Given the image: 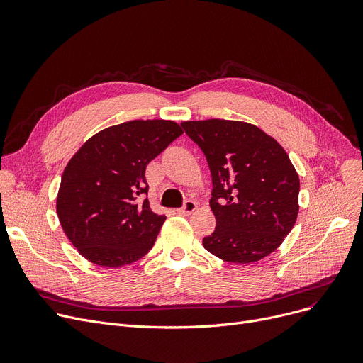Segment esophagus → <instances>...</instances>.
<instances>
[{
	"label": "esophagus",
	"mask_w": 363,
	"mask_h": 363,
	"mask_svg": "<svg viewBox=\"0 0 363 363\" xmlns=\"http://www.w3.org/2000/svg\"><path fill=\"white\" fill-rule=\"evenodd\" d=\"M197 208V203L194 200H186L181 208H178V213L181 215H191Z\"/></svg>",
	"instance_id": "obj_1"
}]
</instances>
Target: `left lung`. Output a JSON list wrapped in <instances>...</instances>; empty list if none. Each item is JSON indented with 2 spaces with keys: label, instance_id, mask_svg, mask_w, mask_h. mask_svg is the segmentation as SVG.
<instances>
[{
  "label": "left lung",
  "instance_id": "8db88e82",
  "mask_svg": "<svg viewBox=\"0 0 363 363\" xmlns=\"http://www.w3.org/2000/svg\"><path fill=\"white\" fill-rule=\"evenodd\" d=\"M212 174L216 218L207 252L231 263L257 262L275 252L298 213L300 181L285 150L255 125L208 119L182 122Z\"/></svg>",
  "mask_w": 363,
  "mask_h": 363
}]
</instances>
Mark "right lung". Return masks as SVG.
<instances>
[{"instance_id":"obj_1","label":"right lung","mask_w":363,"mask_h":363,"mask_svg":"<svg viewBox=\"0 0 363 363\" xmlns=\"http://www.w3.org/2000/svg\"><path fill=\"white\" fill-rule=\"evenodd\" d=\"M170 121H130L89 138L66 166L57 197L65 234L89 262L119 268L147 255L166 219L150 208L145 167L178 137Z\"/></svg>"}]
</instances>
